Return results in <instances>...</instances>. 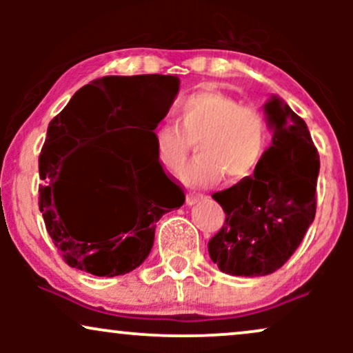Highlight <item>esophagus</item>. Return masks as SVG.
Here are the masks:
<instances>
[{
    "label": "esophagus",
    "mask_w": 353,
    "mask_h": 353,
    "mask_svg": "<svg viewBox=\"0 0 353 353\" xmlns=\"http://www.w3.org/2000/svg\"><path fill=\"white\" fill-rule=\"evenodd\" d=\"M202 199H204V196H202V194L189 192L188 196H185V204H188V205H194V204H197V202L202 201Z\"/></svg>",
    "instance_id": "esophagus-1"
}]
</instances>
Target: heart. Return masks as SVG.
<instances>
[{
  "label": "heart",
  "instance_id": "obj_1",
  "mask_svg": "<svg viewBox=\"0 0 353 353\" xmlns=\"http://www.w3.org/2000/svg\"><path fill=\"white\" fill-rule=\"evenodd\" d=\"M177 121H165L154 131L157 159L168 171H177L197 143V159L179 172L188 185L216 184L250 177L269 148V123L262 111L245 106L221 91H199L181 101Z\"/></svg>",
  "mask_w": 353,
  "mask_h": 353
}]
</instances>
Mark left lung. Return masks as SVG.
Masks as SVG:
<instances>
[{"instance_id": "left-lung-1", "label": "left lung", "mask_w": 353, "mask_h": 353, "mask_svg": "<svg viewBox=\"0 0 353 353\" xmlns=\"http://www.w3.org/2000/svg\"><path fill=\"white\" fill-rule=\"evenodd\" d=\"M272 144L252 177L212 194L225 222L209 241L219 270L262 277L285 264L315 217L320 169L305 121L279 96L264 104Z\"/></svg>"}]
</instances>
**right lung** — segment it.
Wrapping results in <instances>:
<instances>
[{
  "instance_id": "1",
  "label": "right lung",
  "mask_w": 353,
  "mask_h": 353,
  "mask_svg": "<svg viewBox=\"0 0 353 353\" xmlns=\"http://www.w3.org/2000/svg\"><path fill=\"white\" fill-rule=\"evenodd\" d=\"M179 84L177 76H106L81 88L48 125L39 210L70 267L98 277L131 272L151 252L156 222L184 204V192L165 176L154 148V129ZM92 107L101 120L85 116ZM116 128L123 131L104 160L63 177L83 140Z\"/></svg>"
}]
</instances>
